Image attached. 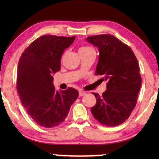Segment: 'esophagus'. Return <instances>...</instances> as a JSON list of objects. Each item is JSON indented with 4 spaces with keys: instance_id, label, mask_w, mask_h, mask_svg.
<instances>
[{
    "instance_id": "1",
    "label": "esophagus",
    "mask_w": 159,
    "mask_h": 159,
    "mask_svg": "<svg viewBox=\"0 0 159 159\" xmlns=\"http://www.w3.org/2000/svg\"><path fill=\"white\" fill-rule=\"evenodd\" d=\"M86 94V92H84V91L83 90H80L79 91V95L80 96H83V95H84Z\"/></svg>"
}]
</instances>
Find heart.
<instances>
[{"label": "heart", "instance_id": "obj_1", "mask_svg": "<svg viewBox=\"0 0 159 159\" xmlns=\"http://www.w3.org/2000/svg\"><path fill=\"white\" fill-rule=\"evenodd\" d=\"M92 48L89 46H82L79 49V52L80 51H93Z\"/></svg>", "mask_w": 159, "mask_h": 159}]
</instances>
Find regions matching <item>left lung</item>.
I'll use <instances>...</instances> for the list:
<instances>
[{"label": "left lung", "instance_id": "obj_1", "mask_svg": "<svg viewBox=\"0 0 159 159\" xmlns=\"http://www.w3.org/2000/svg\"><path fill=\"white\" fill-rule=\"evenodd\" d=\"M86 40L98 47L100 53L95 74L107 82L102 95L93 93L96 104L91 113L103 125H121L135 107L142 83L138 59L127 45L110 34L88 37Z\"/></svg>", "mask_w": 159, "mask_h": 159}]
</instances>
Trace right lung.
Wrapping results in <instances>:
<instances>
[{
  "mask_svg": "<svg viewBox=\"0 0 159 159\" xmlns=\"http://www.w3.org/2000/svg\"><path fill=\"white\" fill-rule=\"evenodd\" d=\"M75 39V36L43 35L34 40L19 58L17 93L27 114L43 127H55L62 123L79 95L73 88L56 90L52 77L60 70L63 52Z\"/></svg>",
  "mask_w": 159,
  "mask_h": 159,
  "instance_id": "right-lung-1",
  "label": "right lung"
}]
</instances>
